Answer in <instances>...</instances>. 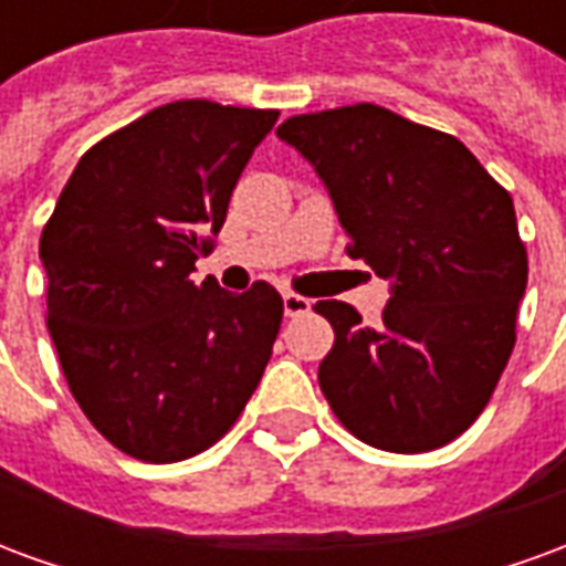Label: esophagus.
Instances as JSON below:
<instances>
[{
	"instance_id": "esophagus-1",
	"label": "esophagus",
	"mask_w": 566,
	"mask_h": 566,
	"mask_svg": "<svg viewBox=\"0 0 566 566\" xmlns=\"http://www.w3.org/2000/svg\"><path fill=\"white\" fill-rule=\"evenodd\" d=\"M284 315L287 318H296V315H306L308 308H312V303H308L306 296H300V294H284Z\"/></svg>"
}]
</instances>
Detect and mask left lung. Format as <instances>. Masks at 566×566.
I'll return each instance as SVG.
<instances>
[{"label":"left lung","instance_id":"obj_1","mask_svg":"<svg viewBox=\"0 0 566 566\" xmlns=\"http://www.w3.org/2000/svg\"><path fill=\"white\" fill-rule=\"evenodd\" d=\"M327 187L348 258L391 282L381 324L318 300L336 343L327 403L360 442L418 454L461 437L515 345L527 251L512 197L449 133L373 103L287 117L275 129Z\"/></svg>","mask_w":566,"mask_h":566}]
</instances>
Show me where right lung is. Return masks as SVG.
Segmentation results:
<instances>
[{
  "label": "right lung",
  "mask_w": 566,
  "mask_h": 566,
  "mask_svg": "<svg viewBox=\"0 0 566 566\" xmlns=\"http://www.w3.org/2000/svg\"><path fill=\"white\" fill-rule=\"evenodd\" d=\"M272 108L160 105L96 142L44 223L48 331L69 391L115 449L175 463L214 446L270 364L284 303L193 284Z\"/></svg>",
  "instance_id": "1"
}]
</instances>
